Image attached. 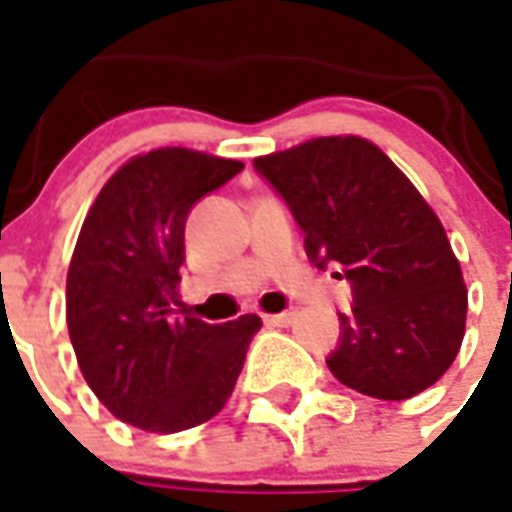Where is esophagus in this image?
Returning a JSON list of instances; mask_svg holds the SVG:
<instances>
[{"mask_svg": "<svg viewBox=\"0 0 512 512\" xmlns=\"http://www.w3.org/2000/svg\"><path fill=\"white\" fill-rule=\"evenodd\" d=\"M263 320H266V325H271V328H287V325H293V312L266 314Z\"/></svg>", "mask_w": 512, "mask_h": 512, "instance_id": "1", "label": "esophagus"}]
</instances>
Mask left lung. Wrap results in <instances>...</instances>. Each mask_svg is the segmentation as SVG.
<instances>
[{
	"label": "left lung",
	"mask_w": 512,
	"mask_h": 512,
	"mask_svg": "<svg viewBox=\"0 0 512 512\" xmlns=\"http://www.w3.org/2000/svg\"><path fill=\"white\" fill-rule=\"evenodd\" d=\"M255 170L304 230L306 257L323 271L344 268L352 287L325 358L333 377L382 401L434 385L464 339L467 287L445 227L410 179L355 135L257 157Z\"/></svg>",
	"instance_id": "8db88e82"
}]
</instances>
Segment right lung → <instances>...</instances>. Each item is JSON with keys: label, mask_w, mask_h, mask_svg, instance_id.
<instances>
[{"label": "right lung", "mask_w": 512, "mask_h": 512, "mask_svg": "<svg viewBox=\"0 0 512 512\" xmlns=\"http://www.w3.org/2000/svg\"><path fill=\"white\" fill-rule=\"evenodd\" d=\"M244 162L157 149L111 176L86 214L67 274V328L94 396L124 423L173 434L214 418L244 369L260 317H176L184 227Z\"/></svg>", "instance_id": "1"}]
</instances>
